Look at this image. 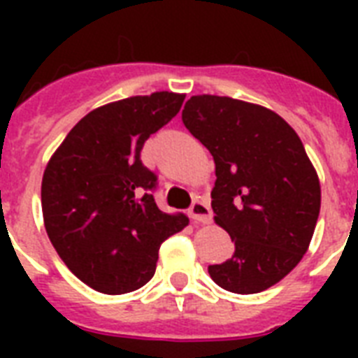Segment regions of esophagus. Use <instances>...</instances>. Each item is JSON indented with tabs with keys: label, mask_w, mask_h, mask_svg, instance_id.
Segmentation results:
<instances>
[{
	"label": "esophagus",
	"mask_w": 358,
	"mask_h": 358,
	"mask_svg": "<svg viewBox=\"0 0 358 358\" xmlns=\"http://www.w3.org/2000/svg\"><path fill=\"white\" fill-rule=\"evenodd\" d=\"M189 215L191 219H195L196 223H204L208 224L212 221V210L208 206L204 201H195L189 208Z\"/></svg>",
	"instance_id": "1"
}]
</instances>
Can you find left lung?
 <instances>
[{"instance_id":"8db88e82","label":"left lung","mask_w":358,"mask_h":358,"mask_svg":"<svg viewBox=\"0 0 358 358\" xmlns=\"http://www.w3.org/2000/svg\"><path fill=\"white\" fill-rule=\"evenodd\" d=\"M182 122L213 156V219L236 245L210 277L234 294L271 288L308 250L322 206L299 135L271 109L213 94L191 96Z\"/></svg>"}]
</instances>
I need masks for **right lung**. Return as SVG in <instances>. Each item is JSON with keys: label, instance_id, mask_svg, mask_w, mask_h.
Returning <instances> with one entry per match:
<instances>
[{"label": "right lung", "instance_id": "add662e5", "mask_svg": "<svg viewBox=\"0 0 358 358\" xmlns=\"http://www.w3.org/2000/svg\"><path fill=\"white\" fill-rule=\"evenodd\" d=\"M184 98L159 91L92 109L48 162L41 189L48 238L96 292L120 295L145 286L159 245L189 223L184 213L156 206V174L141 162L145 141L178 113Z\"/></svg>", "mask_w": 358, "mask_h": 358}]
</instances>
